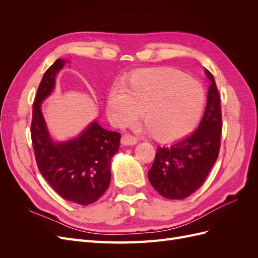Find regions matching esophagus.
<instances>
[{
  "label": "esophagus",
  "mask_w": 258,
  "mask_h": 258,
  "mask_svg": "<svg viewBox=\"0 0 258 258\" xmlns=\"http://www.w3.org/2000/svg\"><path fill=\"white\" fill-rule=\"evenodd\" d=\"M137 142H138V139L129 134H126L121 137V143L123 145H135L137 144Z\"/></svg>",
  "instance_id": "34e87169"
}]
</instances>
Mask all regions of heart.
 Returning a JSON list of instances; mask_svg holds the SVG:
<instances>
[{"label": "heart", "mask_w": 258, "mask_h": 258, "mask_svg": "<svg viewBox=\"0 0 258 258\" xmlns=\"http://www.w3.org/2000/svg\"><path fill=\"white\" fill-rule=\"evenodd\" d=\"M206 105L199 82L174 70L143 72L108 95L107 112L118 126L137 119L143 108L146 130L161 141L181 139L197 126Z\"/></svg>", "instance_id": "obj_1"}]
</instances>
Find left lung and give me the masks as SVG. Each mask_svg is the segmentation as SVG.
I'll return each instance as SVG.
<instances>
[{
	"label": "left lung",
	"instance_id": "obj_1",
	"mask_svg": "<svg viewBox=\"0 0 258 258\" xmlns=\"http://www.w3.org/2000/svg\"><path fill=\"white\" fill-rule=\"evenodd\" d=\"M211 82L207 106L197 130L171 145L157 148L148 179L167 199H185L204 184L215 163L221 146V99L215 80L205 70Z\"/></svg>",
	"mask_w": 258,
	"mask_h": 258
}]
</instances>
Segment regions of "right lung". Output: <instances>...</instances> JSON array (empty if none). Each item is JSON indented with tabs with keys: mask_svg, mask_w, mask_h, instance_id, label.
I'll list each match as a JSON object with an SVG mask.
<instances>
[{
	"mask_svg": "<svg viewBox=\"0 0 258 258\" xmlns=\"http://www.w3.org/2000/svg\"><path fill=\"white\" fill-rule=\"evenodd\" d=\"M67 60L58 59L45 72L33 103L31 139L38 170L59 196L81 206L96 202L108 188L111 160L118 152L120 134L93 120L79 137L54 142L45 122L41 104L54 88Z\"/></svg>",
	"mask_w": 258,
	"mask_h": 258,
	"instance_id": "obj_1",
	"label": "right lung"
}]
</instances>
